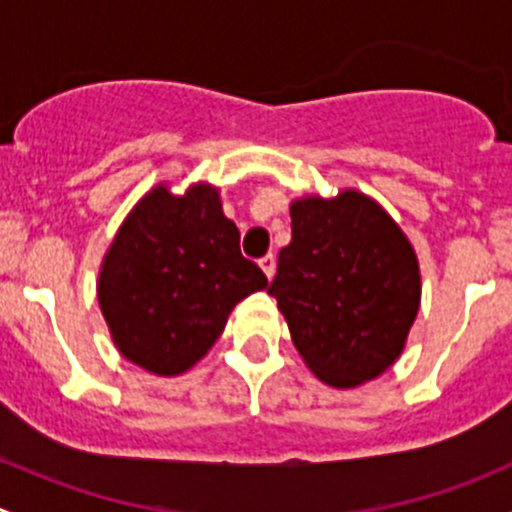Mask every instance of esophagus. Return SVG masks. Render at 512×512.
I'll return each instance as SVG.
<instances>
[{
	"instance_id": "34e87169",
	"label": "esophagus",
	"mask_w": 512,
	"mask_h": 512,
	"mask_svg": "<svg viewBox=\"0 0 512 512\" xmlns=\"http://www.w3.org/2000/svg\"><path fill=\"white\" fill-rule=\"evenodd\" d=\"M260 267H262V272H265V275L272 280V275H275V255H272V252H267V255L260 260Z\"/></svg>"
}]
</instances>
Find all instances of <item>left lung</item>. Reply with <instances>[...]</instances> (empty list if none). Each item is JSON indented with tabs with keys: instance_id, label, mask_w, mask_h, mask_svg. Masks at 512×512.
Listing matches in <instances>:
<instances>
[{
	"instance_id": "1",
	"label": "left lung",
	"mask_w": 512,
	"mask_h": 512,
	"mask_svg": "<svg viewBox=\"0 0 512 512\" xmlns=\"http://www.w3.org/2000/svg\"><path fill=\"white\" fill-rule=\"evenodd\" d=\"M292 242L267 292L309 369L337 389L394 364L418 312L414 247L366 195L292 203Z\"/></svg>"
}]
</instances>
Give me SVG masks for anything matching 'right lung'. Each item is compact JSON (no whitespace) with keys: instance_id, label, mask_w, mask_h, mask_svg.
<instances>
[{"instance_id":"add662e5","label":"right lung","mask_w":512,"mask_h":512,"mask_svg":"<svg viewBox=\"0 0 512 512\" xmlns=\"http://www.w3.org/2000/svg\"><path fill=\"white\" fill-rule=\"evenodd\" d=\"M267 277L240 252V230L218 193H148L118 230L98 280V304L126 359L153 374L190 369L240 299Z\"/></svg>"}]
</instances>
